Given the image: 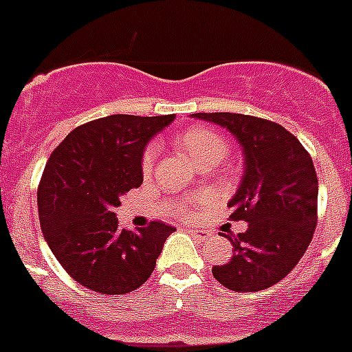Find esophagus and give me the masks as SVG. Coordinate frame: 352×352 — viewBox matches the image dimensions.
<instances>
[{"label": "esophagus", "mask_w": 352, "mask_h": 352, "mask_svg": "<svg viewBox=\"0 0 352 352\" xmlns=\"http://www.w3.org/2000/svg\"><path fill=\"white\" fill-rule=\"evenodd\" d=\"M188 232H190L192 236H195L197 239H208V238H210V234H211V232L206 231V229H197V227L190 229Z\"/></svg>", "instance_id": "1"}]
</instances>
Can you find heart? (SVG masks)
I'll use <instances>...</instances> for the list:
<instances>
[{
  "label": "heart",
  "mask_w": 352,
  "mask_h": 352,
  "mask_svg": "<svg viewBox=\"0 0 352 352\" xmlns=\"http://www.w3.org/2000/svg\"><path fill=\"white\" fill-rule=\"evenodd\" d=\"M179 146L185 149V153L197 164H204L206 160H219L222 162L227 157L229 144L220 133L214 132L213 129L208 126H194V129L186 130L179 138ZM155 157H157V148L149 146L146 149L144 157H142V169L148 174L153 167ZM182 213H188V208L182 206Z\"/></svg>",
  "instance_id": "1"
}]
</instances>
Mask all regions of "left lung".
Masks as SVG:
<instances>
[{
  "label": "left lung",
  "mask_w": 352,
  "mask_h": 352,
  "mask_svg": "<svg viewBox=\"0 0 352 352\" xmlns=\"http://www.w3.org/2000/svg\"><path fill=\"white\" fill-rule=\"evenodd\" d=\"M192 118L222 126L238 141L243 176L227 206L248 229L227 234L232 257L211 273L227 289L256 292L289 275L312 241L317 223V176L301 142L278 123L234 113Z\"/></svg>",
  "instance_id": "left-lung-1"
}]
</instances>
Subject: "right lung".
Instances as JSON below:
<instances>
[{
    "label": "right lung",
    "mask_w": 352,
    "mask_h": 352,
    "mask_svg": "<svg viewBox=\"0 0 352 352\" xmlns=\"http://www.w3.org/2000/svg\"><path fill=\"white\" fill-rule=\"evenodd\" d=\"M174 118L113 114L77 126L52 151L36 199L40 226L58 263L84 287L102 294L141 287L176 231L162 222L121 229L114 213L142 183L146 146Z\"/></svg>",
    "instance_id": "1"
}]
</instances>
